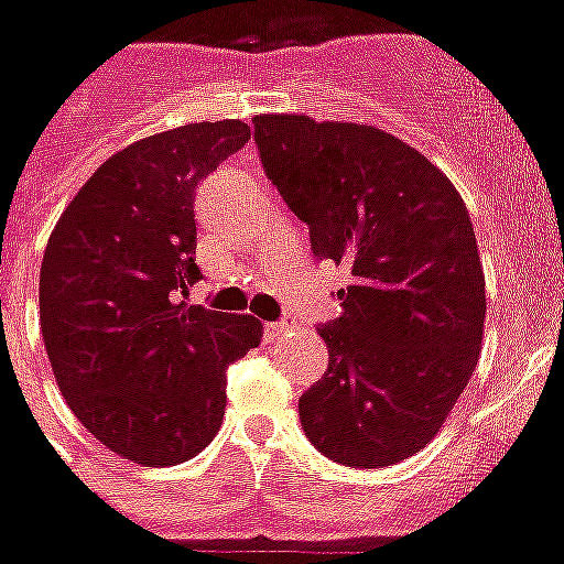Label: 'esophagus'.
<instances>
[{"instance_id":"1","label":"esophagus","mask_w":564,"mask_h":564,"mask_svg":"<svg viewBox=\"0 0 564 564\" xmlns=\"http://www.w3.org/2000/svg\"><path fill=\"white\" fill-rule=\"evenodd\" d=\"M290 329H295V324H292V322H272V324H267V327H263V336H267L269 341H274V338L286 336Z\"/></svg>"}]
</instances>
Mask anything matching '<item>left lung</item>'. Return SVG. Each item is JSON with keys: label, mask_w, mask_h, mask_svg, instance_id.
<instances>
[{"label": "left lung", "mask_w": 564, "mask_h": 564, "mask_svg": "<svg viewBox=\"0 0 564 564\" xmlns=\"http://www.w3.org/2000/svg\"><path fill=\"white\" fill-rule=\"evenodd\" d=\"M254 141L315 258L350 269L341 315L318 327L329 365L297 400L301 425L336 464H400L478 365L487 295L469 210L441 167L377 127L258 116Z\"/></svg>", "instance_id": "1"}]
</instances>
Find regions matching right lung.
I'll use <instances>...</instances> for the list:
<instances>
[{
  "label": "right lung",
  "instance_id": "obj_1",
  "mask_svg": "<svg viewBox=\"0 0 564 564\" xmlns=\"http://www.w3.org/2000/svg\"><path fill=\"white\" fill-rule=\"evenodd\" d=\"M251 139L199 121L123 148L57 219L40 269V327L68 409L141 466L199 455L226 414V370L263 324L185 304L203 272L196 185Z\"/></svg>",
  "mask_w": 564,
  "mask_h": 564
}]
</instances>
